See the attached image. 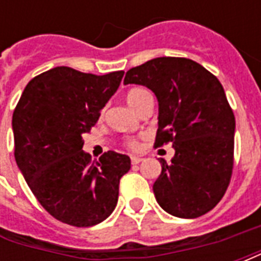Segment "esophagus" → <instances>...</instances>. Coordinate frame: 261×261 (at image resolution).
Listing matches in <instances>:
<instances>
[{"instance_id": "obj_1", "label": "esophagus", "mask_w": 261, "mask_h": 261, "mask_svg": "<svg viewBox=\"0 0 261 261\" xmlns=\"http://www.w3.org/2000/svg\"><path fill=\"white\" fill-rule=\"evenodd\" d=\"M144 159L141 158V156H131V164L133 165H137L140 164V162H142Z\"/></svg>"}]
</instances>
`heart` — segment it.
<instances>
[{"mask_svg": "<svg viewBox=\"0 0 261 261\" xmlns=\"http://www.w3.org/2000/svg\"><path fill=\"white\" fill-rule=\"evenodd\" d=\"M147 95H148V92L141 89V88H133V89H130V91L127 92L125 100H127V103L130 105V108L137 110L138 105H140V102L142 100V97L147 96ZM128 148H131V149H137V148H138V144H137L136 141H130L128 142Z\"/></svg>", "mask_w": 261, "mask_h": 261, "instance_id": "obj_1", "label": "heart"}]
</instances>
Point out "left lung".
<instances>
[{"mask_svg": "<svg viewBox=\"0 0 261 261\" xmlns=\"http://www.w3.org/2000/svg\"><path fill=\"white\" fill-rule=\"evenodd\" d=\"M147 86L159 105L155 147L172 142L170 164L153 183L161 207L197 218L224 197L233 169L235 116L218 78L196 61L158 57L127 71L124 85Z\"/></svg>", "mask_w": 261, "mask_h": 261, "instance_id": "8db88e82", "label": "left lung"}]
</instances>
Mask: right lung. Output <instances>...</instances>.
I'll return each mask as SVG.
<instances>
[{"instance_id": "right-lung-1", "label": "right lung", "mask_w": 261, "mask_h": 261, "mask_svg": "<svg viewBox=\"0 0 261 261\" xmlns=\"http://www.w3.org/2000/svg\"><path fill=\"white\" fill-rule=\"evenodd\" d=\"M123 75L56 67L26 85L14 110L16 165L37 201L64 224L93 226L116 208L130 158L108 151L92 162L82 134L95 125Z\"/></svg>"}]
</instances>
